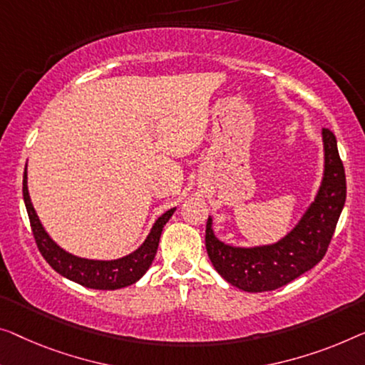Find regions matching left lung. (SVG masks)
Here are the masks:
<instances>
[{
	"mask_svg": "<svg viewBox=\"0 0 365 365\" xmlns=\"http://www.w3.org/2000/svg\"><path fill=\"white\" fill-rule=\"evenodd\" d=\"M324 177L317 198L293 231L272 246L232 247L206 222L208 257L222 279L244 292H269L290 284L324 257L346 201V173L336 135L323 128Z\"/></svg>",
	"mask_w": 365,
	"mask_h": 365,
	"instance_id": "obj_1",
	"label": "left lung"
}]
</instances>
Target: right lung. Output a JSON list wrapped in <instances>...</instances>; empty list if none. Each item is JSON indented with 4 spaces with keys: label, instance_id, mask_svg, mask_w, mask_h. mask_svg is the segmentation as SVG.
<instances>
[{
    "label": "right lung",
    "instance_id": "1",
    "mask_svg": "<svg viewBox=\"0 0 365 365\" xmlns=\"http://www.w3.org/2000/svg\"><path fill=\"white\" fill-rule=\"evenodd\" d=\"M23 197L27 215H29L32 235H34L36 244L39 247L42 257L47 260V264L53 270L67 277L68 280L77 282V284L83 287L95 288V290H116V288L135 284L150 267L152 260L155 257L157 247H159L162 230H164L165 222L170 220L173 211H175V208L168 210L155 221L148 239H145L138 251L116 260H90L65 252L43 231L39 217H37L34 211V206L31 203L29 192H27L26 170L23 180Z\"/></svg>",
    "mask_w": 365,
    "mask_h": 365
}]
</instances>
